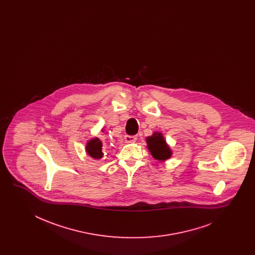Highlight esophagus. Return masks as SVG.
<instances>
[{"mask_svg": "<svg viewBox=\"0 0 255 255\" xmlns=\"http://www.w3.org/2000/svg\"><path fill=\"white\" fill-rule=\"evenodd\" d=\"M136 136L135 135H125V137H124V139H125V141L127 142V143H132V142H134L135 140H136Z\"/></svg>", "mask_w": 255, "mask_h": 255, "instance_id": "34e87169", "label": "esophagus"}]
</instances>
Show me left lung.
I'll return each mask as SVG.
<instances>
[{
    "label": "left lung",
    "instance_id": "1",
    "mask_svg": "<svg viewBox=\"0 0 255 255\" xmlns=\"http://www.w3.org/2000/svg\"><path fill=\"white\" fill-rule=\"evenodd\" d=\"M146 143L147 149L155 159L164 161L171 158L172 150L160 132H154L152 135L147 136Z\"/></svg>",
    "mask_w": 255,
    "mask_h": 255
}]
</instances>
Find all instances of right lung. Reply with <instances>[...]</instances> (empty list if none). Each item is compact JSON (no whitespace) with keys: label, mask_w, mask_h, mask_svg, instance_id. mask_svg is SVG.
Masks as SVG:
<instances>
[{"label":"right lung","mask_w":255,"mask_h":255,"mask_svg":"<svg viewBox=\"0 0 255 255\" xmlns=\"http://www.w3.org/2000/svg\"><path fill=\"white\" fill-rule=\"evenodd\" d=\"M85 149L87 154L95 159H100L104 156V153L102 151V141L98 137H93L92 139H90L86 144Z\"/></svg>","instance_id":"add662e5"}]
</instances>
